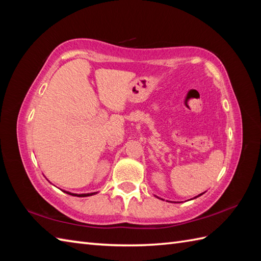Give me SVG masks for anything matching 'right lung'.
<instances>
[{
	"mask_svg": "<svg viewBox=\"0 0 261 261\" xmlns=\"http://www.w3.org/2000/svg\"><path fill=\"white\" fill-rule=\"evenodd\" d=\"M68 194H69V195H74V196H76V195H77V194H71V193H68ZM93 194H94V193H91V194H79V195H77V196H80V197H85V196L93 195Z\"/></svg>",
	"mask_w": 261,
	"mask_h": 261,
	"instance_id": "add662e5",
	"label": "right lung"
}]
</instances>
